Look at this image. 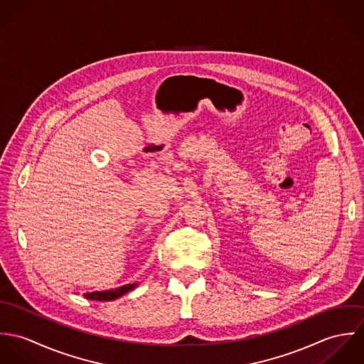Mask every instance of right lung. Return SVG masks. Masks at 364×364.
I'll list each match as a JSON object with an SVG mask.
<instances>
[{"mask_svg": "<svg viewBox=\"0 0 364 364\" xmlns=\"http://www.w3.org/2000/svg\"><path fill=\"white\" fill-rule=\"evenodd\" d=\"M137 287V283L133 284H126V286H120L117 289H110V290H104V291H92V293H85V299L88 300H94V301H112L116 300L122 296H124L126 293L134 290Z\"/></svg>", "mask_w": 364, "mask_h": 364, "instance_id": "obj_1", "label": "right lung"}]
</instances>
